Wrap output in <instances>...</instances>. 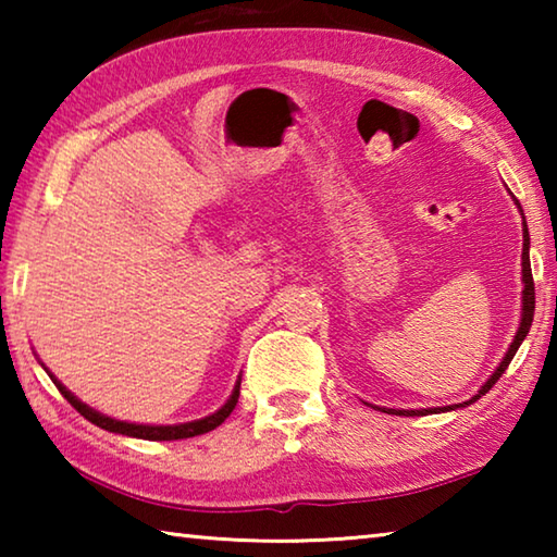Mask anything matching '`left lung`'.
I'll use <instances>...</instances> for the list:
<instances>
[{
  "mask_svg": "<svg viewBox=\"0 0 557 557\" xmlns=\"http://www.w3.org/2000/svg\"><path fill=\"white\" fill-rule=\"evenodd\" d=\"M516 201V199H513ZM518 211H521V203L516 201ZM523 215V211H521ZM528 250H531V235H528V228H525V215H523V256H521V280H523V292H521V322H518V329H516V336L511 346H508V351L504 354L502 363L496 366L494 373L488 375L486 383L479 388L474 395H471L469 400L465 403H455V405H445V408H420V410H395V408H379L381 412H388V414H405V418H414V414H428V412H447V410H457V408H467V405L476 403L482 395H486L488 391L494 388V383L502 379L504 371L508 369V363H511V358L516 356L518 346L523 344V338L528 336V329H531V322H533V312H535V287H533V275H531V258H528ZM371 408H375V405H371Z\"/></svg>",
  "mask_w": 557,
  "mask_h": 557,
  "instance_id": "left-lung-1",
  "label": "left lung"
}]
</instances>
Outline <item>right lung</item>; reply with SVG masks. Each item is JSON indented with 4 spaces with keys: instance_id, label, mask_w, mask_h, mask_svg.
<instances>
[{
    "instance_id": "obj_1",
    "label": "right lung",
    "mask_w": 557,
    "mask_h": 557,
    "mask_svg": "<svg viewBox=\"0 0 557 557\" xmlns=\"http://www.w3.org/2000/svg\"><path fill=\"white\" fill-rule=\"evenodd\" d=\"M44 366V363H41ZM44 371L49 373V379L55 383V388L61 391V395L65 400H69L75 410H78L83 418L90 420L92 425H98L108 432H117V435H127V437H137V440H154V442H164V440H186V437H196V435H203V432H211L221 425V422L228 418L233 412L235 403H238V395H240V375L238 381L233 385V393L231 398L225 400L219 410L206 414L201 420H191V422H178V425H139V422H127V420H115V418H108V414L98 412L96 408H90L83 400L75 398V395L65 388V385L55 379V375L46 369Z\"/></svg>"
}]
</instances>
